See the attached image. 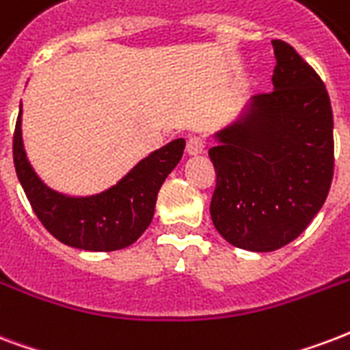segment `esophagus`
<instances>
[{
  "mask_svg": "<svg viewBox=\"0 0 350 350\" xmlns=\"http://www.w3.org/2000/svg\"><path fill=\"white\" fill-rule=\"evenodd\" d=\"M186 151L190 157H197L204 151V140L201 136H191L188 144H186Z\"/></svg>",
  "mask_w": 350,
  "mask_h": 350,
  "instance_id": "1",
  "label": "esophagus"
}]
</instances>
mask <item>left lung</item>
<instances>
[{
	"instance_id": "left-lung-1",
	"label": "left lung",
	"mask_w": 350,
	"mask_h": 350,
	"mask_svg": "<svg viewBox=\"0 0 350 350\" xmlns=\"http://www.w3.org/2000/svg\"><path fill=\"white\" fill-rule=\"evenodd\" d=\"M273 88L214 135L210 215L234 247L288 245L321 210L334 175V120L321 77L295 49L273 40Z\"/></svg>"
}]
</instances>
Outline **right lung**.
Instances as JSON below:
<instances>
[{"mask_svg": "<svg viewBox=\"0 0 350 350\" xmlns=\"http://www.w3.org/2000/svg\"><path fill=\"white\" fill-rule=\"evenodd\" d=\"M185 138L160 147L96 196L73 197L51 190L29 164L22 140V107L16 120L12 154L18 180L36 217L66 245L109 253L133 245L153 219L160 186L183 159Z\"/></svg>", "mask_w": 350, "mask_h": 350, "instance_id": "right-lung-1", "label": "right lung"}]
</instances>
